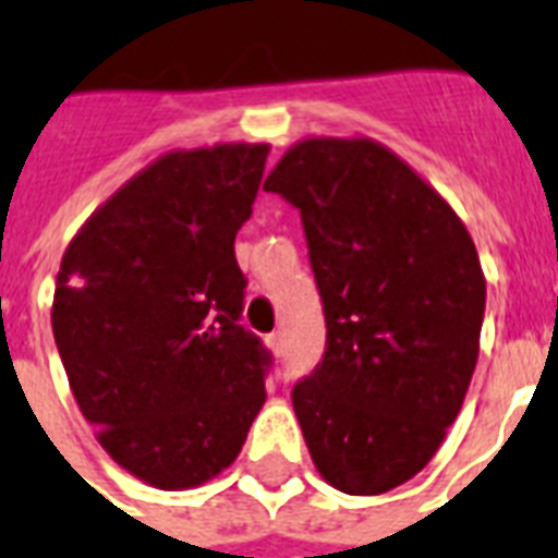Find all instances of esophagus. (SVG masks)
<instances>
[{
	"label": "esophagus",
	"mask_w": 558,
	"mask_h": 558,
	"mask_svg": "<svg viewBox=\"0 0 558 558\" xmlns=\"http://www.w3.org/2000/svg\"><path fill=\"white\" fill-rule=\"evenodd\" d=\"M266 345H269V351L275 356L283 354V348H287V342H283V333L280 330H275V333H269V339H266Z\"/></svg>",
	"instance_id": "1"
}]
</instances>
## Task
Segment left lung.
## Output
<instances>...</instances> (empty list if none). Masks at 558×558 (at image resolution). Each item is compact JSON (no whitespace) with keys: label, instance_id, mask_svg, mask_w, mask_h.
<instances>
[{"label":"left lung","instance_id":"left-lung-1","mask_svg":"<svg viewBox=\"0 0 558 558\" xmlns=\"http://www.w3.org/2000/svg\"><path fill=\"white\" fill-rule=\"evenodd\" d=\"M263 190L301 210L327 351L292 389L313 465L383 495L427 465L480 356L486 278L457 210L372 137H307Z\"/></svg>","mask_w":558,"mask_h":558}]
</instances>
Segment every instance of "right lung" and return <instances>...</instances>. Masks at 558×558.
<instances>
[{
  "label": "right lung",
  "mask_w": 558,
  "mask_h": 558,
  "mask_svg": "<svg viewBox=\"0 0 558 558\" xmlns=\"http://www.w3.org/2000/svg\"><path fill=\"white\" fill-rule=\"evenodd\" d=\"M266 143L175 148L90 213L61 257L52 333L96 439L146 486L184 492L240 457L269 356L240 327L233 240Z\"/></svg>",
  "instance_id": "obj_1"
}]
</instances>
